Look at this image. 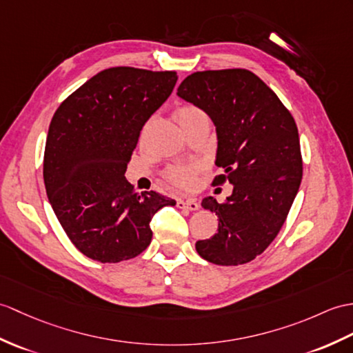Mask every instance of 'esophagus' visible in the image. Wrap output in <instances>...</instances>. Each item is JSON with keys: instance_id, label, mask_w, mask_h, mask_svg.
Instances as JSON below:
<instances>
[{"instance_id": "34e87169", "label": "esophagus", "mask_w": 353, "mask_h": 353, "mask_svg": "<svg viewBox=\"0 0 353 353\" xmlns=\"http://www.w3.org/2000/svg\"><path fill=\"white\" fill-rule=\"evenodd\" d=\"M177 208L195 212V210L200 209V203L196 201V200H194V199H190V200H177Z\"/></svg>"}]
</instances>
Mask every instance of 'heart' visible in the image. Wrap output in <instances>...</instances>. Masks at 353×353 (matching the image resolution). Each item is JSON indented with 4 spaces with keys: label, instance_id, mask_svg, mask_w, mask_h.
I'll return each mask as SVG.
<instances>
[{
    "label": "heart",
    "instance_id": "1",
    "mask_svg": "<svg viewBox=\"0 0 353 353\" xmlns=\"http://www.w3.org/2000/svg\"><path fill=\"white\" fill-rule=\"evenodd\" d=\"M206 117L208 116L204 114V111L196 108L194 105H183L176 111V119L180 126H183L190 121L206 119ZM194 173H195V167H174V168H170L168 179L179 186L190 188L194 183Z\"/></svg>",
    "mask_w": 353,
    "mask_h": 353
}]
</instances>
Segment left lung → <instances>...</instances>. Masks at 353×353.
Wrapping results in <instances>:
<instances>
[{"label": "left lung", "mask_w": 353, "mask_h": 353, "mask_svg": "<svg viewBox=\"0 0 353 353\" xmlns=\"http://www.w3.org/2000/svg\"><path fill=\"white\" fill-rule=\"evenodd\" d=\"M180 99L203 110L216 128V167L233 192L201 206L218 215V232L195 243L200 257L221 266L248 263L281 230L302 179L299 134L292 114L247 69L195 72L177 88Z\"/></svg>", "instance_id": "1"}]
</instances>
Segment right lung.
Segmentation results:
<instances>
[{
	"label": "right lung",
	"mask_w": 353,
	"mask_h": 353,
	"mask_svg": "<svg viewBox=\"0 0 353 353\" xmlns=\"http://www.w3.org/2000/svg\"><path fill=\"white\" fill-rule=\"evenodd\" d=\"M176 72L111 68L65 99L49 125L43 180L57 219L75 247L101 263L141 254L150 221L174 200L137 192L126 177L139 132L168 99Z\"/></svg>",
	"instance_id": "right-lung-1"
}]
</instances>
